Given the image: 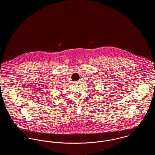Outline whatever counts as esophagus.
Masks as SVG:
<instances>
[{
  "mask_svg": "<svg viewBox=\"0 0 155 155\" xmlns=\"http://www.w3.org/2000/svg\"><path fill=\"white\" fill-rule=\"evenodd\" d=\"M73 83H74V84H78L79 82L78 81H74L73 82Z\"/></svg>",
  "mask_w": 155,
  "mask_h": 155,
  "instance_id": "1",
  "label": "esophagus"
}]
</instances>
